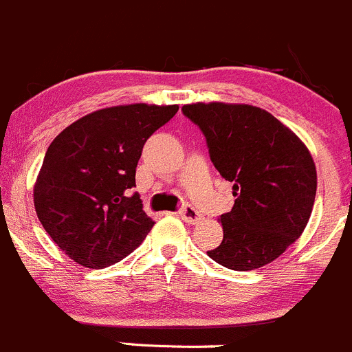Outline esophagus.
Returning <instances> with one entry per match:
<instances>
[{"mask_svg": "<svg viewBox=\"0 0 352 352\" xmlns=\"http://www.w3.org/2000/svg\"><path fill=\"white\" fill-rule=\"evenodd\" d=\"M179 215H181V219H183L184 222H188V224H197V222L201 221L200 212H198L197 208H195L193 205H190V204H184L183 207H181Z\"/></svg>", "mask_w": 352, "mask_h": 352, "instance_id": "34e87169", "label": "esophagus"}]
</instances>
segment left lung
Wrapping results in <instances>:
<instances>
[{"mask_svg": "<svg viewBox=\"0 0 352 352\" xmlns=\"http://www.w3.org/2000/svg\"><path fill=\"white\" fill-rule=\"evenodd\" d=\"M207 140L210 161L236 197L221 215L224 239L207 255L231 270L274 262L305 231L316 195L311 154L277 118L248 104L183 106Z\"/></svg>", "mask_w": 352, "mask_h": 352, "instance_id": "obj_1", "label": "left lung"}]
</instances>
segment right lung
Segmentation results:
<instances>
[{
    "label": "right lung",
    "mask_w": 352,
    "mask_h": 352,
    "mask_svg": "<svg viewBox=\"0 0 352 352\" xmlns=\"http://www.w3.org/2000/svg\"><path fill=\"white\" fill-rule=\"evenodd\" d=\"M177 109L176 104L106 107L80 118L51 142L34 205L47 234L76 263L109 267L148 234L154 221L131 191L135 173L147 138Z\"/></svg>",
    "instance_id": "right-lung-1"
}]
</instances>
